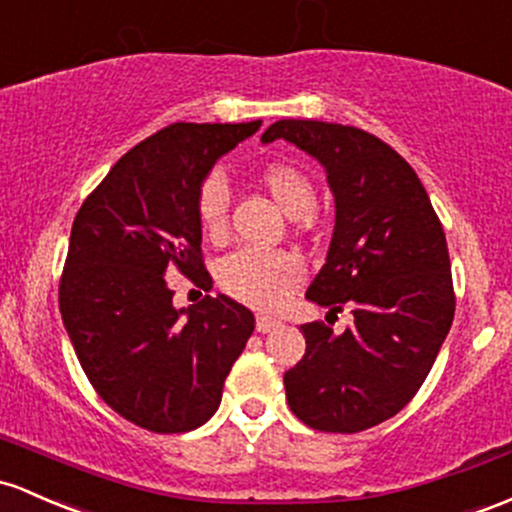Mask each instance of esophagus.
<instances>
[{
	"mask_svg": "<svg viewBox=\"0 0 512 512\" xmlns=\"http://www.w3.org/2000/svg\"><path fill=\"white\" fill-rule=\"evenodd\" d=\"M279 320H274V318H267V316H257V323H255V328H257V333H269V330H274V328H279Z\"/></svg>",
	"mask_w": 512,
	"mask_h": 512,
	"instance_id": "1",
	"label": "esophagus"
}]
</instances>
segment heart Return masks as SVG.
Returning <instances> with one entry per match:
<instances>
[{"label":"heart","instance_id":"obj_1","mask_svg":"<svg viewBox=\"0 0 512 512\" xmlns=\"http://www.w3.org/2000/svg\"><path fill=\"white\" fill-rule=\"evenodd\" d=\"M260 184L277 201L286 216L301 218L316 204V184L294 162L274 160L260 170ZM228 187L221 177H209L199 189L196 216L206 238L221 240L228 230ZM303 277L299 257L289 252L245 250L233 252L218 267L223 291L240 303L262 311H274L289 299Z\"/></svg>","mask_w":512,"mask_h":512}]
</instances>
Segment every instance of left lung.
<instances>
[{
  "label": "left lung",
  "instance_id": "1",
  "mask_svg": "<svg viewBox=\"0 0 512 512\" xmlns=\"http://www.w3.org/2000/svg\"><path fill=\"white\" fill-rule=\"evenodd\" d=\"M279 138L316 157L335 196L333 240L306 299L355 316L340 335L301 325L306 355L284 374L286 401L313 430L374 428L418 393L452 328L445 230L413 167L372 133L284 119L262 143Z\"/></svg>",
  "mask_w": 512,
  "mask_h": 512
}]
</instances>
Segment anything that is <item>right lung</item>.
<instances>
[{
	"label": "right lung",
	"mask_w": 512,
	"mask_h": 512,
	"mask_svg": "<svg viewBox=\"0 0 512 512\" xmlns=\"http://www.w3.org/2000/svg\"><path fill=\"white\" fill-rule=\"evenodd\" d=\"M262 121L172 123L111 167L72 223L60 313L89 384L116 413L150 432H187L216 413L223 381L255 330V316L218 294L174 308L165 274L196 286V199L221 155Z\"/></svg>",
	"instance_id": "1"
}]
</instances>
